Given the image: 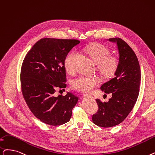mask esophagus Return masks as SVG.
I'll return each instance as SVG.
<instances>
[{
  "label": "esophagus",
  "instance_id": "esophagus-1",
  "mask_svg": "<svg viewBox=\"0 0 155 155\" xmlns=\"http://www.w3.org/2000/svg\"><path fill=\"white\" fill-rule=\"evenodd\" d=\"M85 97H91V96H89V95H85ZM93 98V97H92Z\"/></svg>",
  "mask_w": 155,
  "mask_h": 155
}]
</instances>
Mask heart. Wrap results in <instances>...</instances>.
<instances>
[{
    "label": "heart",
    "mask_w": 155,
    "mask_h": 155,
    "mask_svg": "<svg viewBox=\"0 0 155 155\" xmlns=\"http://www.w3.org/2000/svg\"><path fill=\"white\" fill-rule=\"evenodd\" d=\"M85 52L89 55L94 63L97 65V70L105 77H110L115 73L118 65V59L115 56H110V49L106 46L93 43L85 49ZM77 56L76 51H72L66 56L64 59V66L68 73L74 72L72 63L74 58ZM101 82L98 77L80 76L72 82V87L82 92H90Z\"/></svg>",
    "instance_id": "b5f03b06"
}]
</instances>
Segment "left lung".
<instances>
[{
    "instance_id": "1",
    "label": "left lung",
    "mask_w": 155,
    "mask_h": 155,
    "mask_svg": "<svg viewBox=\"0 0 155 155\" xmlns=\"http://www.w3.org/2000/svg\"><path fill=\"white\" fill-rule=\"evenodd\" d=\"M107 40L117 44L118 65L115 77L100 89L112 97L107 103L96 99L99 110L92 118L94 124L104 128L118 125L132 111L139 96L141 78L138 59L130 47L120 38Z\"/></svg>"
}]
</instances>
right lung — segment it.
Masks as SVG:
<instances>
[{
  "instance_id": "1",
  "label": "right lung",
  "mask_w": 155,
  "mask_h": 155,
  "mask_svg": "<svg viewBox=\"0 0 155 155\" xmlns=\"http://www.w3.org/2000/svg\"><path fill=\"white\" fill-rule=\"evenodd\" d=\"M77 40L42 38L27 53L21 71V90L32 113L41 122L60 125L70 121L78 98L71 92L54 96L66 88L64 59Z\"/></svg>"
}]
</instances>
